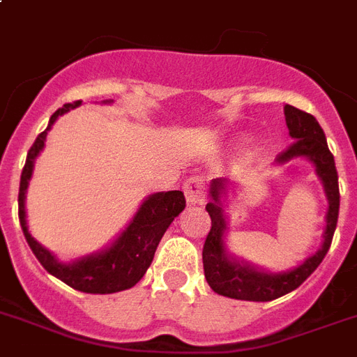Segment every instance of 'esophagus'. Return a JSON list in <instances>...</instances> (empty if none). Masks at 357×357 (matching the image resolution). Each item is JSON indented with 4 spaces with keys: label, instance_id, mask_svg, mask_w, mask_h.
<instances>
[{
    "label": "esophagus",
    "instance_id": "obj_1",
    "mask_svg": "<svg viewBox=\"0 0 357 357\" xmlns=\"http://www.w3.org/2000/svg\"><path fill=\"white\" fill-rule=\"evenodd\" d=\"M184 195L190 204H202L206 200V182L200 176H190L184 182Z\"/></svg>",
    "mask_w": 357,
    "mask_h": 357
}]
</instances>
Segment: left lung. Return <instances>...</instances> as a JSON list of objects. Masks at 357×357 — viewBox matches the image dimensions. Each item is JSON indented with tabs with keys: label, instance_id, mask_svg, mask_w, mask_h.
<instances>
[{
	"label": "left lung",
	"instance_id": "obj_1",
	"mask_svg": "<svg viewBox=\"0 0 357 357\" xmlns=\"http://www.w3.org/2000/svg\"><path fill=\"white\" fill-rule=\"evenodd\" d=\"M284 116L290 137L294 142L279 153L278 162H288L296 157H306L316 164V172L325 185L328 197V213H326L325 243L308 257L301 266L284 273H264L259 272L248 264L238 263L226 255L225 250V215L219 202V193L222 190V181H213L211 184V197L213 202L206 206L210 213L211 228L206 237L202 248V263H204V275L208 284L215 294L241 301H272L284 296L288 291L301 287L312 272L325 259L326 252L331 248L337 215H340V184H337V169H335L334 155L328 149L325 132L310 113H305L294 105H284Z\"/></svg>",
	"mask_w": 357,
	"mask_h": 357
}]
</instances>
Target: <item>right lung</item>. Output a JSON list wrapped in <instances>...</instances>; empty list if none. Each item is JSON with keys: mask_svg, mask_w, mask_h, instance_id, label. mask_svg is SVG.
I'll return each mask as SVG.
<instances>
[{"mask_svg": "<svg viewBox=\"0 0 357 357\" xmlns=\"http://www.w3.org/2000/svg\"><path fill=\"white\" fill-rule=\"evenodd\" d=\"M79 104H82V100H76L73 104H66L61 109H58L49 120L45 131L38 135L26 153L22 181H20L17 215H20V225H22L26 243L47 272L69 284L70 288L85 291V294H114V291L135 287L144 278V273L155 257L162 235L166 234L167 226L172 225L176 215L185 208V199L182 191L155 193L147 200H144V204L137 211L131 225L114 241L111 248L96 253V255H89V257L76 261L73 264L58 263L54 255L43 248L41 244H38L29 234L25 220V191L29 181H31L34 158L38 157V153L43 149V144H45L47 131L51 129L58 116L70 109L78 107Z\"/></svg>", "mask_w": 357, "mask_h": 357, "instance_id": "obj_1", "label": "right lung"}]
</instances>
